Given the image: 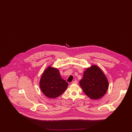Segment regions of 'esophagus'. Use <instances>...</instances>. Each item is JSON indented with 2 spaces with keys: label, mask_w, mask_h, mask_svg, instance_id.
I'll return each instance as SVG.
<instances>
[{
  "label": "esophagus",
  "mask_w": 132,
  "mask_h": 132,
  "mask_svg": "<svg viewBox=\"0 0 132 132\" xmlns=\"http://www.w3.org/2000/svg\"><path fill=\"white\" fill-rule=\"evenodd\" d=\"M72 83V84H77L78 83V81H77V80H75V81H73Z\"/></svg>",
  "instance_id": "34e87169"
}]
</instances>
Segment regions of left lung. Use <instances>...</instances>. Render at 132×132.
<instances>
[{"mask_svg":"<svg viewBox=\"0 0 132 132\" xmlns=\"http://www.w3.org/2000/svg\"><path fill=\"white\" fill-rule=\"evenodd\" d=\"M80 85L84 93L92 100L102 97L108 88V81L105 75L98 66H92L86 69Z\"/></svg>","mask_w":132,"mask_h":132,"instance_id":"1","label":"left lung"}]
</instances>
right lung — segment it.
I'll return each instance as SVG.
<instances>
[{"label": "right lung", "mask_w": 132, "mask_h": 132, "mask_svg": "<svg viewBox=\"0 0 132 132\" xmlns=\"http://www.w3.org/2000/svg\"><path fill=\"white\" fill-rule=\"evenodd\" d=\"M43 94L49 98H56L63 94L68 86L56 68L49 66L44 72L39 82Z\"/></svg>", "instance_id": "obj_1"}]
</instances>
